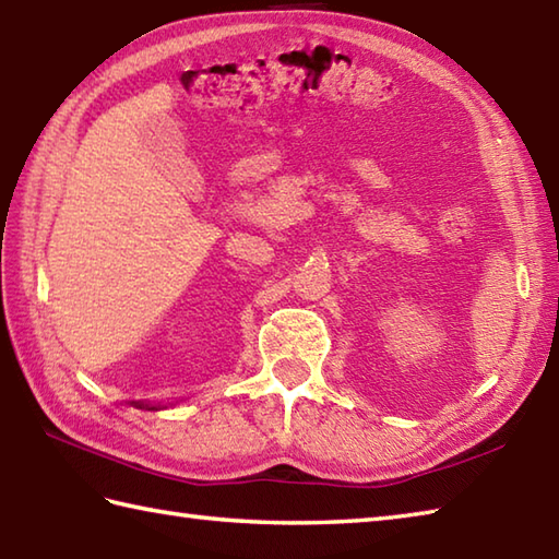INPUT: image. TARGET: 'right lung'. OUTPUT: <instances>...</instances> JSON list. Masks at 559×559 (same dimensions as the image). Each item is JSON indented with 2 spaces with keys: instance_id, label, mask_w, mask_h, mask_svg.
<instances>
[{
  "instance_id": "add662e5",
  "label": "right lung",
  "mask_w": 559,
  "mask_h": 559,
  "mask_svg": "<svg viewBox=\"0 0 559 559\" xmlns=\"http://www.w3.org/2000/svg\"><path fill=\"white\" fill-rule=\"evenodd\" d=\"M136 406H139V408H141V403H136Z\"/></svg>"
}]
</instances>
